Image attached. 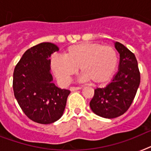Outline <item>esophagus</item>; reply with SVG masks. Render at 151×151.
Returning <instances> with one entry per match:
<instances>
[{
	"label": "esophagus",
	"instance_id": "34e87169",
	"mask_svg": "<svg viewBox=\"0 0 151 151\" xmlns=\"http://www.w3.org/2000/svg\"><path fill=\"white\" fill-rule=\"evenodd\" d=\"M82 89V87H75V86L70 87L71 91H76V90H78V89Z\"/></svg>",
	"mask_w": 151,
	"mask_h": 151
}]
</instances>
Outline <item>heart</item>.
<instances>
[{"label":"heart","mask_w":151,"mask_h":151,"mask_svg":"<svg viewBox=\"0 0 151 151\" xmlns=\"http://www.w3.org/2000/svg\"><path fill=\"white\" fill-rule=\"evenodd\" d=\"M118 63L117 54L110 46L97 43H80L68 47L64 57L54 56L51 67L62 84H68L79 68L81 80L104 84L113 76Z\"/></svg>","instance_id":"heart-1"}]
</instances>
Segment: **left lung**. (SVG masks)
Masks as SVG:
<instances>
[{
    "instance_id": "8db88e82",
    "label": "left lung",
    "mask_w": 151,
    "mask_h": 151,
    "mask_svg": "<svg viewBox=\"0 0 151 151\" xmlns=\"http://www.w3.org/2000/svg\"><path fill=\"white\" fill-rule=\"evenodd\" d=\"M119 53L117 73L104 88H96L89 106L101 117L113 119L127 111L134 99L140 83L137 58L133 52L119 42H115Z\"/></svg>"
}]
</instances>
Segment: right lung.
I'll return each mask as SVG.
<instances>
[{
  "mask_svg": "<svg viewBox=\"0 0 151 151\" xmlns=\"http://www.w3.org/2000/svg\"><path fill=\"white\" fill-rule=\"evenodd\" d=\"M58 46L42 42L26 51L13 74L14 94L22 111L32 121L50 124L60 119L70 91L52 83L50 57Z\"/></svg>",
  "mask_w": 151,
  "mask_h": 151,
  "instance_id": "add662e5",
  "label": "right lung"
}]
</instances>
